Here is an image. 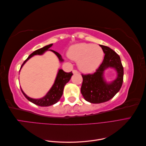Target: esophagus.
<instances>
[{"instance_id": "1", "label": "esophagus", "mask_w": 146, "mask_h": 146, "mask_svg": "<svg viewBox=\"0 0 146 146\" xmlns=\"http://www.w3.org/2000/svg\"><path fill=\"white\" fill-rule=\"evenodd\" d=\"M72 72H73V74H78V73H79V72L77 71V70H75V69L72 70Z\"/></svg>"}]
</instances>
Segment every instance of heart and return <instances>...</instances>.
<instances>
[{
  "mask_svg": "<svg viewBox=\"0 0 146 146\" xmlns=\"http://www.w3.org/2000/svg\"><path fill=\"white\" fill-rule=\"evenodd\" d=\"M68 56L70 59L78 61L80 70L88 73L99 67L103 59L104 52L98 45L82 42L70 47Z\"/></svg>",
  "mask_w": 146,
  "mask_h": 146,
  "instance_id": "1",
  "label": "heart"
}]
</instances>
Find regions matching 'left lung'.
I'll list each match as a JSON object with an SVG mask.
<instances>
[{"label":"left lung","mask_w":146,"mask_h":146,"mask_svg":"<svg viewBox=\"0 0 146 146\" xmlns=\"http://www.w3.org/2000/svg\"><path fill=\"white\" fill-rule=\"evenodd\" d=\"M100 46L105 54L102 63L94 74H82V94L92 104L103 103L112 99L120 90L123 83V68L120 56L109 47ZM108 67L114 68L118 72L116 80L110 84L103 78L104 70Z\"/></svg>","instance_id":"1"}]
</instances>
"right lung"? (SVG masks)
Masks as SVG:
<instances>
[{"label": "right lung", "mask_w": 146, "mask_h": 146, "mask_svg": "<svg viewBox=\"0 0 146 146\" xmlns=\"http://www.w3.org/2000/svg\"><path fill=\"white\" fill-rule=\"evenodd\" d=\"M52 45H53L52 44H51L47 45L45 47H43L42 48H39V49H38L36 50H35V52H33L32 54H31L29 56L28 58L24 61V62L21 66V69L22 67H23V66L25 64L26 61H27L29 58H30L31 57L33 56V55H35L42 54L44 52L47 50ZM50 50L52 51L54 53H55V54L56 55V56H58V58H59V60L60 61H63L61 55L60 54H58V52H56L54 50ZM19 71H20V70H19ZM72 75H73V74H72V71L70 72H66L64 71L63 70L60 69L58 70V74H57V76L56 77L54 85L52 86L51 89L49 90V91L47 92V94L44 97H43L42 98H41V99H34L32 98H30L24 93L23 91L22 90L21 88V90L22 92H23L24 96L25 97V98L28 99L30 102H32L36 105L40 106V107H48V106H50V105H52L57 103L59 101V100L61 98V97L62 96L64 87L65 85L69 81V80L70 79V78H71V76H72Z\"/></svg>", "instance_id": "right-lung-1"}]
</instances>
